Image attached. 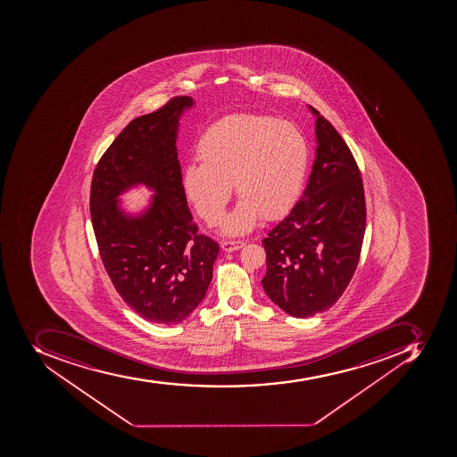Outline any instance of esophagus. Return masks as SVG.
I'll list each match as a JSON object with an SVG mask.
<instances>
[{
	"mask_svg": "<svg viewBox=\"0 0 457 457\" xmlns=\"http://www.w3.org/2000/svg\"><path fill=\"white\" fill-rule=\"evenodd\" d=\"M245 245V242H233V240H226V242L221 243V249L227 253L236 252V250L242 249L243 245Z\"/></svg>",
	"mask_w": 457,
	"mask_h": 457,
	"instance_id": "esophagus-1",
	"label": "esophagus"
}]
</instances>
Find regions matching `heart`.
<instances>
[{"instance_id":"heart-1","label":"heart","mask_w":457,"mask_h":457,"mask_svg":"<svg viewBox=\"0 0 457 457\" xmlns=\"http://www.w3.org/2000/svg\"><path fill=\"white\" fill-rule=\"evenodd\" d=\"M200 165L182 172L189 204L208 224L219 223L231 184L242 201L223 221L243 234L259 221L289 212L308 174L309 144L294 123L259 113H233L212 123L195 146Z\"/></svg>"}]
</instances>
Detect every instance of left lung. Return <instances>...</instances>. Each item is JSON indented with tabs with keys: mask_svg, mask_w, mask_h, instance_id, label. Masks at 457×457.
<instances>
[{
	"mask_svg": "<svg viewBox=\"0 0 457 457\" xmlns=\"http://www.w3.org/2000/svg\"><path fill=\"white\" fill-rule=\"evenodd\" d=\"M315 161L301 200L263 238L262 285L295 318L327 311L355 273L365 233L364 186L338 130L315 108Z\"/></svg>",
	"mask_w": 457,
	"mask_h": 457,
	"instance_id": "8db88e82",
	"label": "left lung"
}]
</instances>
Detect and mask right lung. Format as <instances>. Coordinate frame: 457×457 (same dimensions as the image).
I'll return each instance as SVG.
<instances>
[{
	"label": "right lung",
	"instance_id": "add662e5",
	"mask_svg": "<svg viewBox=\"0 0 457 457\" xmlns=\"http://www.w3.org/2000/svg\"><path fill=\"white\" fill-rule=\"evenodd\" d=\"M193 97H172L129 122L93 172L90 215L112 283L148 322L177 325L197 308L212 283L219 245L197 233L182 189L177 154L179 118ZM145 185L150 205L129 215L118 195Z\"/></svg>",
	"mask_w": 457,
	"mask_h": 457
}]
</instances>
